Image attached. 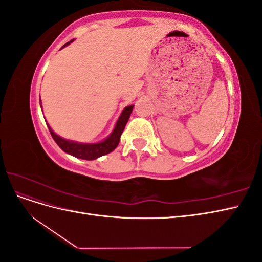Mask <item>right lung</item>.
I'll return each mask as SVG.
<instances>
[{
	"instance_id": "add662e5",
	"label": "right lung",
	"mask_w": 262,
	"mask_h": 262,
	"mask_svg": "<svg viewBox=\"0 0 262 262\" xmlns=\"http://www.w3.org/2000/svg\"><path fill=\"white\" fill-rule=\"evenodd\" d=\"M73 40L67 42L64 46H62V48H64L66 46L70 45ZM40 101H41V99H40ZM40 107H42L41 104H40ZM133 107L134 106L131 105V106L125 107L122 110L120 117L118 118V120L116 122L114 131L110 133V136L108 138H106L104 141L98 142V143H78V142H75V141L66 140V139L59 137L58 134H55L53 132V130L49 126L48 122L46 121V123H47V125H48V129L51 133L53 140L55 141V143H57L61 147V149H63L66 153L72 155L74 157L82 158V160L92 161V160H96V158H98L100 156L109 154L118 146L119 141H120V137L124 130V126H125L126 122H128V120H129Z\"/></svg>"
}]
</instances>
